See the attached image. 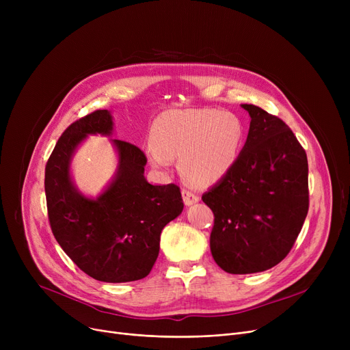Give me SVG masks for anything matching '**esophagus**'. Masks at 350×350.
<instances>
[{"mask_svg":"<svg viewBox=\"0 0 350 350\" xmlns=\"http://www.w3.org/2000/svg\"><path fill=\"white\" fill-rule=\"evenodd\" d=\"M183 200H185V204L186 206H191V204L197 203V201L200 200V197L196 193H193V191H190L187 189H183Z\"/></svg>","mask_w":350,"mask_h":350,"instance_id":"1","label":"esophagus"}]
</instances>
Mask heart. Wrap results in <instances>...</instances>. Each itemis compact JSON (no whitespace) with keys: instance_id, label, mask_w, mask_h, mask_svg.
Returning <instances> with one entry per match:
<instances>
[{"instance_id":"1","label":"heart","mask_w":350,"mask_h":350,"mask_svg":"<svg viewBox=\"0 0 350 350\" xmlns=\"http://www.w3.org/2000/svg\"><path fill=\"white\" fill-rule=\"evenodd\" d=\"M241 119L218 109H173L153 124L147 146L156 167H167L180 156V170L191 185L204 187L230 173L244 144Z\"/></svg>"}]
</instances>
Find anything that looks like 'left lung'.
<instances>
[{
	"label": "left lung",
	"instance_id": "8db88e82",
	"mask_svg": "<svg viewBox=\"0 0 350 350\" xmlns=\"http://www.w3.org/2000/svg\"><path fill=\"white\" fill-rule=\"evenodd\" d=\"M247 142L234 167L203 201L214 213L210 248L228 273L280 264L302 230L309 208L308 159L288 124L255 105Z\"/></svg>",
	"mask_w": 350,
	"mask_h": 350
}]
</instances>
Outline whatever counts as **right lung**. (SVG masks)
<instances>
[{"label": "right lung", "mask_w": 350, "mask_h": 350, "mask_svg": "<svg viewBox=\"0 0 350 350\" xmlns=\"http://www.w3.org/2000/svg\"><path fill=\"white\" fill-rule=\"evenodd\" d=\"M107 110L73 122L55 144L45 165L49 226L61 248L89 277L102 282H131L150 273L160 234L181 214L176 185L153 186L144 178L146 154L137 146L113 139L119 153L115 180L96 198L82 196L69 176L70 157L88 135L112 133Z\"/></svg>", "instance_id": "1"}]
</instances>
